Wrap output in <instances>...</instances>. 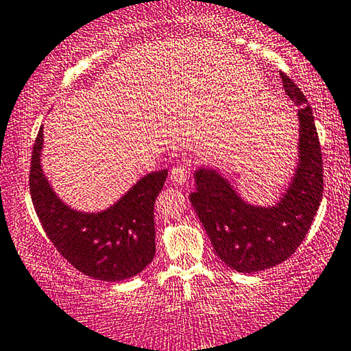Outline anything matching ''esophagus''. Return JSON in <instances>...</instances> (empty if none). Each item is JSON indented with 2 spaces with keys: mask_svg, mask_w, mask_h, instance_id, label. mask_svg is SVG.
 I'll use <instances>...</instances> for the list:
<instances>
[{
  "mask_svg": "<svg viewBox=\"0 0 351 351\" xmlns=\"http://www.w3.org/2000/svg\"><path fill=\"white\" fill-rule=\"evenodd\" d=\"M171 182L174 183V185H185V182L188 179V166L186 165H179L176 166V168L171 169Z\"/></svg>",
  "mask_w": 351,
  "mask_h": 351,
  "instance_id": "1",
  "label": "esophagus"
}]
</instances>
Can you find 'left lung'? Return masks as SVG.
<instances>
[{
    "label": "left lung",
    "instance_id": "1",
    "mask_svg": "<svg viewBox=\"0 0 351 351\" xmlns=\"http://www.w3.org/2000/svg\"><path fill=\"white\" fill-rule=\"evenodd\" d=\"M285 94L298 110V160L289 186L273 206L245 201L217 169L194 171L190 201L217 256L239 273H256L293 254L309 230L323 194L322 147L304 94L281 73Z\"/></svg>",
    "mask_w": 351,
    "mask_h": 351
}]
</instances>
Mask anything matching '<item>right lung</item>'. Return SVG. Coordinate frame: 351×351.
Instances as JSON below:
<instances>
[{"mask_svg": "<svg viewBox=\"0 0 351 351\" xmlns=\"http://www.w3.org/2000/svg\"><path fill=\"white\" fill-rule=\"evenodd\" d=\"M44 127L37 133L29 171V191L48 239L72 265L100 281H123L141 273L155 256V199L168 169L149 172L101 212L75 210L53 190L40 155Z\"/></svg>", "mask_w": 351, "mask_h": 351, "instance_id": "obj_1", "label": "right lung"}]
</instances>
